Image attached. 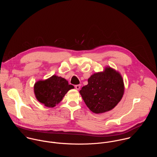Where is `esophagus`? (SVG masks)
<instances>
[{"instance_id":"esophagus-1","label":"esophagus","mask_w":157,"mask_h":157,"mask_svg":"<svg viewBox=\"0 0 157 157\" xmlns=\"http://www.w3.org/2000/svg\"><path fill=\"white\" fill-rule=\"evenodd\" d=\"M80 87H81V85H80V84H77V85L75 86V88H76V89H78H78H80Z\"/></svg>"}]
</instances>
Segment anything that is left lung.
Returning a JSON list of instances; mask_svg holds the SVG:
<instances>
[{
  "label": "left lung",
  "mask_w": 157,
  "mask_h": 157,
  "mask_svg": "<svg viewBox=\"0 0 157 157\" xmlns=\"http://www.w3.org/2000/svg\"><path fill=\"white\" fill-rule=\"evenodd\" d=\"M124 91L121 75L110 68L95 73L79 93L87 107L99 114L113 109L121 100Z\"/></svg>",
  "instance_id": "obj_1"
}]
</instances>
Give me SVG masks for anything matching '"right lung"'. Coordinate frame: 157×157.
Segmentation results:
<instances>
[{
  "label": "right lung",
  "instance_id": "1",
  "mask_svg": "<svg viewBox=\"0 0 157 157\" xmlns=\"http://www.w3.org/2000/svg\"><path fill=\"white\" fill-rule=\"evenodd\" d=\"M65 79L52 76L44 81H39L34 85V92L37 100L44 105L53 107L58 104L69 90L73 89Z\"/></svg>",
  "mask_w": 157,
  "mask_h": 157
}]
</instances>
